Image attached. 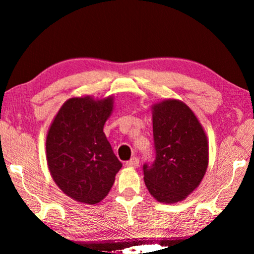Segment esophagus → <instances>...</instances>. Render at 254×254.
<instances>
[{
	"label": "esophagus",
	"instance_id": "34e87169",
	"mask_svg": "<svg viewBox=\"0 0 254 254\" xmlns=\"http://www.w3.org/2000/svg\"><path fill=\"white\" fill-rule=\"evenodd\" d=\"M126 165L127 167H133V168H135V167L139 166V158H137V157H132L130 160L127 161Z\"/></svg>",
	"mask_w": 254,
	"mask_h": 254
}]
</instances>
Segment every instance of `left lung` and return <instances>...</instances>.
Returning <instances> with one entry per match:
<instances>
[{"label": "left lung", "instance_id": "8db88e82", "mask_svg": "<svg viewBox=\"0 0 254 254\" xmlns=\"http://www.w3.org/2000/svg\"><path fill=\"white\" fill-rule=\"evenodd\" d=\"M154 160L143 165L148 190L160 203L186 198L208 165L207 137L192 111L177 100L153 106Z\"/></svg>", "mask_w": 254, "mask_h": 254}]
</instances>
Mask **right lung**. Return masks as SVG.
<instances>
[{"label":"right lung","instance_id":"add662e5","mask_svg":"<svg viewBox=\"0 0 254 254\" xmlns=\"http://www.w3.org/2000/svg\"><path fill=\"white\" fill-rule=\"evenodd\" d=\"M112 107V97L70 98L47 135L50 174L66 195L80 203L93 205L104 198L122 167L103 132Z\"/></svg>","mask_w":254,"mask_h":254}]
</instances>
